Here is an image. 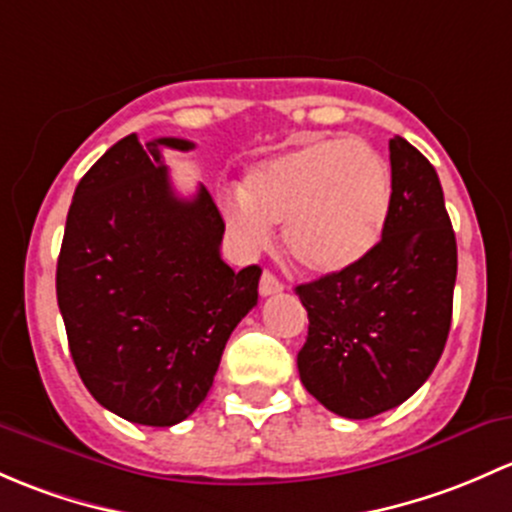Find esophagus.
<instances>
[{
    "label": "esophagus",
    "instance_id": "34e87169",
    "mask_svg": "<svg viewBox=\"0 0 512 512\" xmlns=\"http://www.w3.org/2000/svg\"><path fill=\"white\" fill-rule=\"evenodd\" d=\"M258 291H261V295H276L283 291V283L278 281L271 271H263L261 283H258Z\"/></svg>",
    "mask_w": 512,
    "mask_h": 512
}]
</instances>
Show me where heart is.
<instances>
[{
    "mask_svg": "<svg viewBox=\"0 0 512 512\" xmlns=\"http://www.w3.org/2000/svg\"><path fill=\"white\" fill-rule=\"evenodd\" d=\"M394 182L389 162L357 138L308 140L258 162L244 197L224 199L221 214L246 251L271 241L283 224L288 256L310 273H340L372 254L387 229Z\"/></svg>",
    "mask_w": 512,
    "mask_h": 512,
    "instance_id": "b5f03b06",
    "label": "heart"
}]
</instances>
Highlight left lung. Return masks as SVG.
<instances>
[{"instance_id":"left-lung-1","label":"left lung","mask_w":512,"mask_h":512,"mask_svg":"<svg viewBox=\"0 0 512 512\" xmlns=\"http://www.w3.org/2000/svg\"><path fill=\"white\" fill-rule=\"evenodd\" d=\"M392 212L357 266L295 288L308 310L303 387L345 419L399 407L429 379L451 328L456 236L434 165L389 140Z\"/></svg>"}]
</instances>
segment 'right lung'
<instances>
[{"label": "right lung", "instance_id": "1", "mask_svg": "<svg viewBox=\"0 0 512 512\" xmlns=\"http://www.w3.org/2000/svg\"><path fill=\"white\" fill-rule=\"evenodd\" d=\"M160 147L115 142L83 175L66 217L56 298L73 365L113 414L145 426L187 419L212 389L221 352L258 300L261 268L221 261L212 194L177 197Z\"/></svg>", "mask_w": 512, "mask_h": 512}]
</instances>
